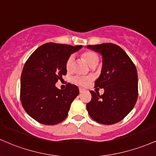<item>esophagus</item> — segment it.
<instances>
[{
    "label": "esophagus",
    "mask_w": 156,
    "mask_h": 156,
    "mask_svg": "<svg viewBox=\"0 0 156 156\" xmlns=\"http://www.w3.org/2000/svg\"><path fill=\"white\" fill-rule=\"evenodd\" d=\"M79 90H80V93H83L84 90H85V89L83 88V87H80V88H79Z\"/></svg>",
    "instance_id": "1"
}]
</instances>
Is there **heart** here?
I'll use <instances>...</instances> for the list:
<instances>
[{
    "instance_id": "heart-1",
    "label": "heart",
    "mask_w": 156,
    "mask_h": 156,
    "mask_svg": "<svg viewBox=\"0 0 156 156\" xmlns=\"http://www.w3.org/2000/svg\"><path fill=\"white\" fill-rule=\"evenodd\" d=\"M83 57L84 58L86 59L87 62L90 66H93L94 64L98 63L99 62V57L96 53L94 52L90 51H87L84 52L83 53ZM73 56L71 55L68 58L67 61H66V69L68 71L71 69L73 66ZM91 78L89 77V76H76L72 79V82L73 83L76 84L78 85H82V86H85V85H88V83H90Z\"/></svg>"
}]
</instances>
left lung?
<instances>
[{
  "instance_id": "1",
  "label": "left lung",
  "mask_w": 156,
  "mask_h": 156,
  "mask_svg": "<svg viewBox=\"0 0 156 156\" xmlns=\"http://www.w3.org/2000/svg\"><path fill=\"white\" fill-rule=\"evenodd\" d=\"M87 48L102 56V69L95 87L105 92L90 90L92 98L86 105L89 115L98 123L113 125L132 111L138 98V73L129 56L113 43L89 45Z\"/></svg>"
}]
</instances>
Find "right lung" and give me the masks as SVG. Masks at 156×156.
<instances>
[{
    "label": "right lung",
    "instance_id": "add662e5",
    "mask_svg": "<svg viewBox=\"0 0 156 156\" xmlns=\"http://www.w3.org/2000/svg\"><path fill=\"white\" fill-rule=\"evenodd\" d=\"M82 47L45 43L26 62L20 77V100L26 113L37 122L54 125L67 117L79 88L68 83L66 89L59 90L55 84L67 73L68 58Z\"/></svg>",
    "mask_w": 156,
    "mask_h": 156
}]
</instances>
